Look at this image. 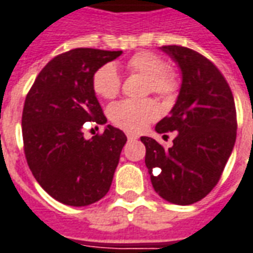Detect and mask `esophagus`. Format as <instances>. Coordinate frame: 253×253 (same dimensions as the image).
<instances>
[{"label": "esophagus", "mask_w": 253, "mask_h": 253, "mask_svg": "<svg viewBox=\"0 0 253 253\" xmlns=\"http://www.w3.org/2000/svg\"><path fill=\"white\" fill-rule=\"evenodd\" d=\"M139 136L135 135V134H131V132H127V139L128 141H135V139H138Z\"/></svg>", "instance_id": "34e87169"}]
</instances>
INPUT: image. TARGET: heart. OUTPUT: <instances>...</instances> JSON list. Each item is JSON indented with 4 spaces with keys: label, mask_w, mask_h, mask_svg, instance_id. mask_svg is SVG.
<instances>
[{
    "label": "heart",
    "mask_w": 253,
    "mask_h": 253,
    "mask_svg": "<svg viewBox=\"0 0 253 253\" xmlns=\"http://www.w3.org/2000/svg\"><path fill=\"white\" fill-rule=\"evenodd\" d=\"M126 68L130 74H139L147 79L146 93L153 92L158 98L168 100L178 91L179 83L175 74L168 69V65L160 56L151 52H139L134 55L127 61ZM92 87L102 98H117L122 87L121 75L112 64H104L93 75ZM108 115L115 126L128 132H139L158 118L160 110L153 99H128L114 103L108 110Z\"/></svg>",
    "instance_id": "1"
}]
</instances>
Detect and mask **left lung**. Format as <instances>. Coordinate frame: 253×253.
<instances>
[{
  "mask_svg": "<svg viewBox=\"0 0 253 253\" xmlns=\"http://www.w3.org/2000/svg\"><path fill=\"white\" fill-rule=\"evenodd\" d=\"M161 49L178 64L182 84L170 115L157 123L155 131H177V136L169 149L142 136L145 164L161 197L190 205L211 193L221 177L236 142V107L225 78L211 60L185 46Z\"/></svg>",
  "mask_w": 253,
  "mask_h": 253,
  "instance_id": "obj_1",
  "label": "left lung"
}]
</instances>
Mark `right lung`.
I'll return each mask as SVG.
<instances>
[{
	"instance_id": "obj_1",
	"label": "right lung",
	"mask_w": 253,
	"mask_h": 253,
	"mask_svg": "<svg viewBox=\"0 0 253 253\" xmlns=\"http://www.w3.org/2000/svg\"><path fill=\"white\" fill-rule=\"evenodd\" d=\"M122 50L76 48L41 69L22 110L24 153L32 174L50 197L71 207L103 198L111 186L125 132L107 125L103 134L84 138L85 125L107 118L92 87L95 72Z\"/></svg>"
}]
</instances>
